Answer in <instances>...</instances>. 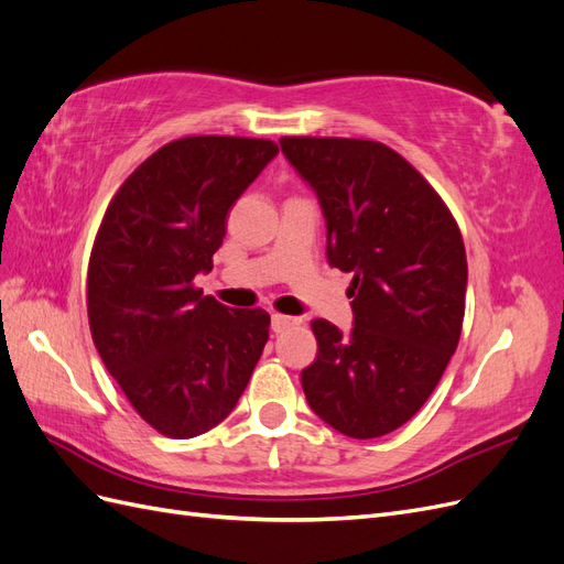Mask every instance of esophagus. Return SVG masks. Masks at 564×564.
Wrapping results in <instances>:
<instances>
[{
	"mask_svg": "<svg viewBox=\"0 0 564 564\" xmlns=\"http://www.w3.org/2000/svg\"><path fill=\"white\" fill-rule=\"evenodd\" d=\"M301 319H296V317H289V315H280V313H272L270 315V327H272V332H284V329H289V327H294V324H299Z\"/></svg>",
	"mask_w": 564,
	"mask_h": 564,
	"instance_id": "1",
	"label": "esophagus"
}]
</instances>
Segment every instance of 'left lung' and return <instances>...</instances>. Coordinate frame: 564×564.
<instances>
[{"instance_id": "1", "label": "left lung", "mask_w": 564, "mask_h": 564, "mask_svg": "<svg viewBox=\"0 0 564 564\" xmlns=\"http://www.w3.org/2000/svg\"><path fill=\"white\" fill-rule=\"evenodd\" d=\"M313 187L332 268L352 272V329L315 319L301 371L313 412L355 440L388 435L431 398L456 350L468 263L456 220L416 169L377 141L280 139Z\"/></svg>"}]
</instances>
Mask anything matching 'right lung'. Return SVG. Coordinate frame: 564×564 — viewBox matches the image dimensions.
Masks as SVG:
<instances>
[{
  "mask_svg": "<svg viewBox=\"0 0 564 564\" xmlns=\"http://www.w3.org/2000/svg\"><path fill=\"white\" fill-rule=\"evenodd\" d=\"M278 152L237 135L166 143L119 187L96 235L87 284L96 350L166 437L224 421L263 352L270 315L232 311L193 280L212 272L230 207Z\"/></svg>",
  "mask_w": 564,
  "mask_h": 564,
  "instance_id": "add662e5",
  "label": "right lung"
}]
</instances>
